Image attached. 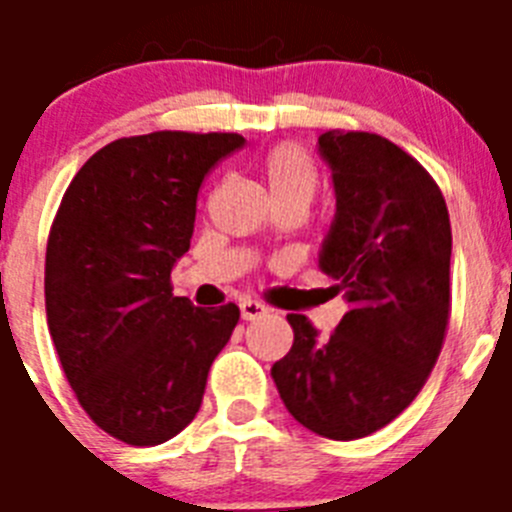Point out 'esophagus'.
Here are the masks:
<instances>
[{
  "instance_id": "34e87169",
  "label": "esophagus",
  "mask_w": 512,
  "mask_h": 512,
  "mask_svg": "<svg viewBox=\"0 0 512 512\" xmlns=\"http://www.w3.org/2000/svg\"><path fill=\"white\" fill-rule=\"evenodd\" d=\"M238 307H241V318L243 320H259V318H264L266 312H269L264 305H259L256 300H243Z\"/></svg>"
}]
</instances>
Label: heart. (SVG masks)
<instances>
[{"label": "heart", "mask_w": 512, "mask_h": 512, "mask_svg": "<svg viewBox=\"0 0 512 512\" xmlns=\"http://www.w3.org/2000/svg\"><path fill=\"white\" fill-rule=\"evenodd\" d=\"M261 174H264L271 200L292 197V194L312 197L318 184V169L312 164L310 153L295 143H279L271 148L261 161Z\"/></svg>", "instance_id": "1"}]
</instances>
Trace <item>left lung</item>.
<instances>
[{"mask_svg":"<svg viewBox=\"0 0 512 512\" xmlns=\"http://www.w3.org/2000/svg\"><path fill=\"white\" fill-rule=\"evenodd\" d=\"M318 153L336 192L318 266L351 307L330 338L287 315L295 343L271 379L307 431L354 441L408 408L441 354L451 223L431 174L392 140L328 130Z\"/></svg>","mask_w":512,"mask_h":512,"instance_id":"obj_1","label":"left lung"}]
</instances>
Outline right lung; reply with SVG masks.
Listing matches in <instances>:
<instances>
[{
    "instance_id": "1",
    "label": "right lung",
    "mask_w": 512,
    "mask_h": 512,
    "mask_svg": "<svg viewBox=\"0 0 512 512\" xmlns=\"http://www.w3.org/2000/svg\"><path fill=\"white\" fill-rule=\"evenodd\" d=\"M235 133L120 138L94 153L63 194L45 251V312L81 408L130 446L184 431L207 372L230 341L235 305L202 310L171 292L189 251L197 192Z\"/></svg>"
}]
</instances>
